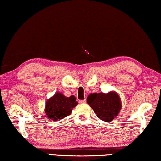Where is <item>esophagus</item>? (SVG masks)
Listing matches in <instances>:
<instances>
[{
  "label": "esophagus",
  "instance_id": "34e87169",
  "mask_svg": "<svg viewBox=\"0 0 161 161\" xmlns=\"http://www.w3.org/2000/svg\"><path fill=\"white\" fill-rule=\"evenodd\" d=\"M79 103H86V100L85 99V100H79Z\"/></svg>",
  "mask_w": 161,
  "mask_h": 161
}]
</instances>
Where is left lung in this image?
<instances>
[{
	"label": "left lung",
	"instance_id": "8db88e82",
	"mask_svg": "<svg viewBox=\"0 0 161 161\" xmlns=\"http://www.w3.org/2000/svg\"><path fill=\"white\" fill-rule=\"evenodd\" d=\"M87 103L97 117L105 122H112L122 108L120 98L114 92L91 94L87 98Z\"/></svg>",
	"mask_w": 161,
	"mask_h": 161
}]
</instances>
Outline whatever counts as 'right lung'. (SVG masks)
I'll list each match as a JSON object with an SVG mask.
<instances>
[{"label": "right lung", "mask_w": 161, "mask_h": 161, "mask_svg": "<svg viewBox=\"0 0 161 161\" xmlns=\"http://www.w3.org/2000/svg\"><path fill=\"white\" fill-rule=\"evenodd\" d=\"M77 104L74 95L67 97L60 92H57L47 101L45 113L50 120H60L70 115L72 109Z\"/></svg>", "instance_id": "add662e5"}]
</instances>
